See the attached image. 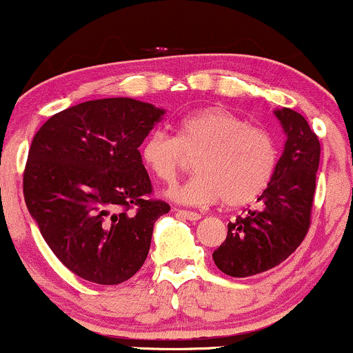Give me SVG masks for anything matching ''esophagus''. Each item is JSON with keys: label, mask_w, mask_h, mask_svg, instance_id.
I'll return each instance as SVG.
<instances>
[{"label": "esophagus", "mask_w": 353, "mask_h": 353, "mask_svg": "<svg viewBox=\"0 0 353 353\" xmlns=\"http://www.w3.org/2000/svg\"><path fill=\"white\" fill-rule=\"evenodd\" d=\"M177 214L182 217L189 219V221H199L201 214L199 212H192V210H184V209H177Z\"/></svg>", "instance_id": "34e87169"}]
</instances>
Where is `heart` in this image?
<instances>
[{"instance_id":"heart-1","label":"heart","mask_w":353,"mask_h":353,"mask_svg":"<svg viewBox=\"0 0 353 353\" xmlns=\"http://www.w3.org/2000/svg\"><path fill=\"white\" fill-rule=\"evenodd\" d=\"M196 157L197 174L169 190L172 199L208 205L222 199L229 208L252 202L269 188L279 165V145L265 128L250 125L224 108H204L181 117L176 137L152 131L141 144V161L156 179L176 182Z\"/></svg>"}]
</instances>
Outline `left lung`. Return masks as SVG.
<instances>
[{
  "label": "left lung",
  "instance_id": "obj_1",
  "mask_svg": "<svg viewBox=\"0 0 353 353\" xmlns=\"http://www.w3.org/2000/svg\"><path fill=\"white\" fill-rule=\"evenodd\" d=\"M275 116L287 134L277 172L259 197V209L229 222L228 237L212 254L216 265L230 277H250L279 265L295 252L310 228L319 137L297 111L282 108Z\"/></svg>",
  "mask_w": 353,
  "mask_h": 353
}]
</instances>
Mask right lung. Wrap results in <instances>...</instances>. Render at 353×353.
<instances>
[{"mask_svg": "<svg viewBox=\"0 0 353 353\" xmlns=\"http://www.w3.org/2000/svg\"><path fill=\"white\" fill-rule=\"evenodd\" d=\"M163 116L131 98L86 101L51 116L33 137L24 202L56 257L84 281L131 279L148 257L154 222L171 210L151 197L139 152Z\"/></svg>", "mask_w": 353, "mask_h": 353, "instance_id": "1", "label": "right lung"}]
</instances>
